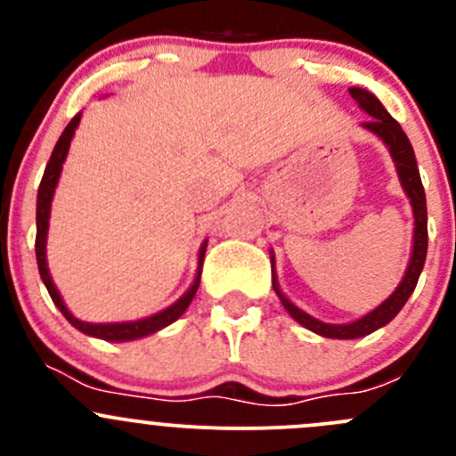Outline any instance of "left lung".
I'll list each match as a JSON object with an SVG mask.
<instances>
[{
    "label": "left lung",
    "mask_w": 456,
    "mask_h": 456,
    "mask_svg": "<svg viewBox=\"0 0 456 456\" xmlns=\"http://www.w3.org/2000/svg\"><path fill=\"white\" fill-rule=\"evenodd\" d=\"M353 99L357 101L362 110L366 114H370V121L362 123L366 130L372 132V134L379 136L381 141L388 145L390 156H393V163L397 167L399 174V183H402L403 191L411 199L412 205V214H415V236H412V254H411V262H408V269L403 273L402 282L399 287L390 293V297H386L377 309H372L370 314H366L360 320L351 322V324H326V322L315 320L314 315L305 314L302 309H297L278 287V280H275L273 273V289L278 293L280 302L284 305V309L289 311V315L293 317L296 322H300L305 329L314 330V333L322 335V338H333V339H355V338H364V335H370L372 330L381 329V326L388 324L399 311L403 309V305L408 302L411 293L415 291L417 280H419L421 269H424L426 262V251H428V211H426V194H424V185H421V176L419 169H417V159L415 151H412L411 141H408L406 132L402 130L397 121L386 112L384 105L379 103L375 94H370L369 90L364 87H348ZM271 262L275 260L271 256Z\"/></svg>",
    "instance_id": "1"
}]
</instances>
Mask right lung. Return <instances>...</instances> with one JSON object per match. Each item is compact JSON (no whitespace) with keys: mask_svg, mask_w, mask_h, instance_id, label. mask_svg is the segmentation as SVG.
Listing matches in <instances>:
<instances>
[{"mask_svg":"<svg viewBox=\"0 0 456 456\" xmlns=\"http://www.w3.org/2000/svg\"><path fill=\"white\" fill-rule=\"evenodd\" d=\"M81 121V112L72 118L70 123L66 126L63 134L59 136L57 145H54L53 156H50L48 165H45L44 178H41L39 191H37V238H35V254H37V265H39V273L41 280H44L45 289H48L50 297L57 305V309L61 311L63 317L70 322L75 329H79L81 333L92 335V338L105 339V342H130V339H139L145 338V335L156 333V330L165 329L167 324L176 322L178 317L187 311V306L191 305L194 300L196 291H199L200 284V269H202V260H205V249H207V240L202 242L200 254H199V273H196L194 284L185 291V296L178 297L172 306H167L160 314H154L150 317H142V320L136 322H114V324H92V322H81L79 317H75L68 311V306L63 305L61 296H59L57 287H54L53 278H50L48 271V262H45V238H48V220H50V205H53V196H54V187H57L59 176H61L63 163H66L68 150H70V141L75 136L77 126Z\"/></svg>","mask_w":456,"mask_h":456,"instance_id":"obj_1","label":"right lung"}]
</instances>
